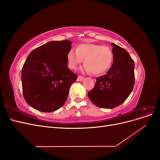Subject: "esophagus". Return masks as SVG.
<instances>
[{
	"label": "esophagus",
	"mask_w": 160,
	"mask_h": 160,
	"mask_svg": "<svg viewBox=\"0 0 160 160\" xmlns=\"http://www.w3.org/2000/svg\"><path fill=\"white\" fill-rule=\"evenodd\" d=\"M83 79H84V77L82 76H78V78H77V81H82Z\"/></svg>",
	"instance_id": "obj_1"
}]
</instances>
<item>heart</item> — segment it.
Returning <instances> with one entry per match:
<instances>
[{"label":"heart","instance_id":"obj_1","mask_svg":"<svg viewBox=\"0 0 160 160\" xmlns=\"http://www.w3.org/2000/svg\"><path fill=\"white\" fill-rule=\"evenodd\" d=\"M113 59V52L110 48L93 43L80 44L76 51L71 49L67 55V64L71 69H76L83 59V71L94 75L102 74L107 71Z\"/></svg>","mask_w":160,"mask_h":160}]
</instances>
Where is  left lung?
<instances>
[{
	"instance_id": "1",
	"label": "left lung",
	"mask_w": 160,
	"mask_h": 160,
	"mask_svg": "<svg viewBox=\"0 0 160 160\" xmlns=\"http://www.w3.org/2000/svg\"><path fill=\"white\" fill-rule=\"evenodd\" d=\"M113 65L107 73L98 77L94 88L88 93L91 102L101 108L118 107L126 100L133 89L134 61L126 50L111 43Z\"/></svg>"
}]
</instances>
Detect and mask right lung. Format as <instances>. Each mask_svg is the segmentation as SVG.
Segmentation results:
<instances>
[{
  "instance_id": "obj_1",
  "label": "right lung",
  "mask_w": 160,
  "mask_h": 160,
  "mask_svg": "<svg viewBox=\"0 0 160 160\" xmlns=\"http://www.w3.org/2000/svg\"><path fill=\"white\" fill-rule=\"evenodd\" d=\"M69 40L54 41L32 50L24 63L21 80L23 96L36 110L52 112L61 108L77 75L67 67Z\"/></svg>"
}]
</instances>
